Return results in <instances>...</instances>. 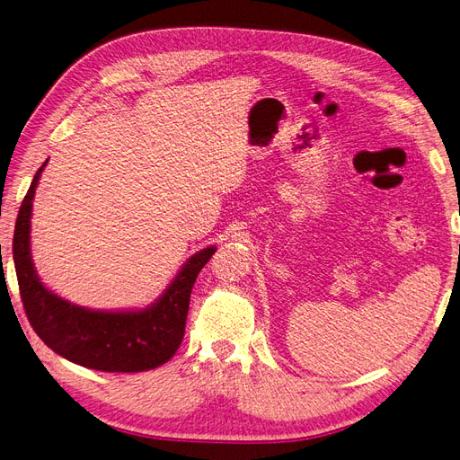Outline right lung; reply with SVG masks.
Masks as SVG:
<instances>
[{"mask_svg":"<svg viewBox=\"0 0 460 460\" xmlns=\"http://www.w3.org/2000/svg\"><path fill=\"white\" fill-rule=\"evenodd\" d=\"M42 164L20 206L13 256L26 316L49 348L76 365L106 373H140L166 363L185 335L190 292L217 247L192 254L164 294L142 311H90L52 294L35 273L30 218Z\"/></svg>","mask_w":460,"mask_h":460,"instance_id":"1","label":"right lung"}]
</instances>
